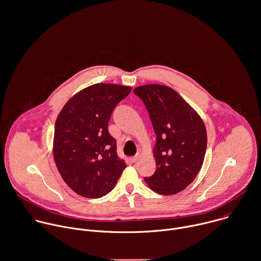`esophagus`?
<instances>
[{
	"instance_id": "1",
	"label": "esophagus",
	"mask_w": 261,
	"mask_h": 261,
	"mask_svg": "<svg viewBox=\"0 0 261 261\" xmlns=\"http://www.w3.org/2000/svg\"><path fill=\"white\" fill-rule=\"evenodd\" d=\"M139 159H140V154H137L136 156H134V157L132 158V161H133L134 163H136V162H137Z\"/></svg>"
}]
</instances>
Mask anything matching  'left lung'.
<instances>
[{
    "label": "left lung",
    "mask_w": 261,
    "mask_h": 261,
    "mask_svg": "<svg viewBox=\"0 0 261 261\" xmlns=\"http://www.w3.org/2000/svg\"><path fill=\"white\" fill-rule=\"evenodd\" d=\"M134 93L144 102L155 134L156 171L145 177L159 194H176L199 172L206 150V129L196 111L172 88L151 84Z\"/></svg>",
    "instance_id": "8db88e82"
}]
</instances>
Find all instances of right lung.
<instances>
[{
    "instance_id": "add662e5",
    "label": "right lung",
    "mask_w": 261,
    "mask_h": 261,
    "mask_svg": "<svg viewBox=\"0 0 261 261\" xmlns=\"http://www.w3.org/2000/svg\"><path fill=\"white\" fill-rule=\"evenodd\" d=\"M132 88L99 83L73 96L55 125L54 158L65 182L79 195L99 198L110 192L126 167L118 158L108 122Z\"/></svg>"
}]
</instances>
